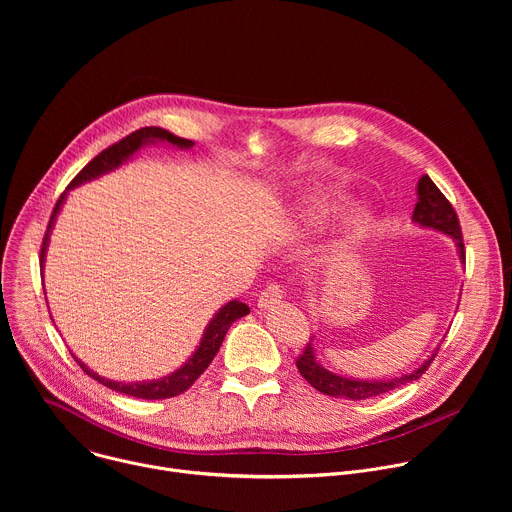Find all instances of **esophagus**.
Returning a JSON list of instances; mask_svg holds the SVG:
<instances>
[{"instance_id":"obj_1","label":"esophagus","mask_w":512,"mask_h":512,"mask_svg":"<svg viewBox=\"0 0 512 512\" xmlns=\"http://www.w3.org/2000/svg\"><path fill=\"white\" fill-rule=\"evenodd\" d=\"M281 298H283L281 285H267V287L261 291V296H259V308H271V306L279 304Z\"/></svg>"}]
</instances>
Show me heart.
Here are the masks:
<instances>
[{"label": "heart", "mask_w": 512, "mask_h": 512, "mask_svg": "<svg viewBox=\"0 0 512 512\" xmlns=\"http://www.w3.org/2000/svg\"><path fill=\"white\" fill-rule=\"evenodd\" d=\"M332 210H336L334 204H324V206L320 208V214H318V216H326V214H330ZM367 227H369L367 216H364L362 212H354V214H350V216L346 218L344 233H346L348 239H358V237L364 235V231H367Z\"/></svg>", "instance_id": "b5f03b06"}]
</instances>
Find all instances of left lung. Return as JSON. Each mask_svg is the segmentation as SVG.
<instances>
[{"label":"left lung","mask_w":512,"mask_h":512,"mask_svg":"<svg viewBox=\"0 0 512 512\" xmlns=\"http://www.w3.org/2000/svg\"><path fill=\"white\" fill-rule=\"evenodd\" d=\"M417 194H419V200H417L415 210H413V221L421 227H429V229H435V231H442V233L450 235L458 243L460 257L466 259L460 218H458L452 202L442 194L440 188L433 184V180L427 174L421 176V180L417 184ZM435 354H431V358L425 360V364H421L417 371H413L411 375H403L401 379H393V381H354V379L338 377V375L322 369L320 364L316 362L312 340H310L304 346L302 354L296 358V367H298L300 375L314 389H318L320 393L330 395V397H348V399L360 401V399H371V397L389 393V391H393V389H397V387H401L409 381H417L427 371V367L433 362Z\"/></svg>","instance_id":"8db88e82"}]
</instances>
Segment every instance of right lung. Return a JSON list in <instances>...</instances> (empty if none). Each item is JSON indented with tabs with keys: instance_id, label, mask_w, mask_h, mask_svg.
Listing matches in <instances>:
<instances>
[{
	"instance_id": "1",
	"label": "right lung",
	"mask_w": 512,
	"mask_h": 512,
	"mask_svg": "<svg viewBox=\"0 0 512 512\" xmlns=\"http://www.w3.org/2000/svg\"><path fill=\"white\" fill-rule=\"evenodd\" d=\"M154 139H160V141H168L172 145H178V148H192V141L190 139H184V137H178L162 127H141L133 133H129L127 137L119 139L117 143L109 145L107 150H103L99 156H95L75 178H72V182L68 184V188H75L87 180H93L105 172H111L113 168H117L121 162H125L129 156H133L143 143L148 141H154ZM66 194V192H64ZM64 194H60L54 210H52V216H50V223H48V231L44 235V241H42V249H40V261H44V251H46V243H48V233L52 229V223H54V216L56 212L60 210V204L64 200ZM249 314V306L243 304V302H229L225 308H221L216 312V316L210 320V324L206 326V332L202 336V342L198 346V350L188 358V362L184 364L182 369H178L176 373H172L170 377H164L162 381H154V383H115V381H107L103 377H99L97 373L89 371L85 364L75 356V360L79 362V367L89 375L93 377L95 381H99L101 385L117 391V393H125V395H131V397H137V399H170V397H176V395H182L186 389H190L194 385V381L208 369V364L212 362V358L216 356L218 348H221L223 340H225V334L229 332L231 324L243 316Z\"/></svg>"
}]
</instances>
